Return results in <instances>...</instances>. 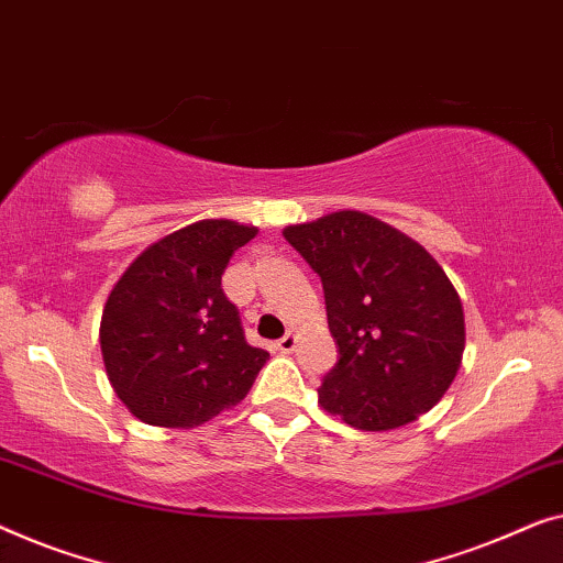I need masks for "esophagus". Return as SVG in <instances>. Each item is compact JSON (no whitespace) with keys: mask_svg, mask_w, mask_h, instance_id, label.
I'll use <instances>...</instances> for the list:
<instances>
[{"mask_svg":"<svg viewBox=\"0 0 563 563\" xmlns=\"http://www.w3.org/2000/svg\"><path fill=\"white\" fill-rule=\"evenodd\" d=\"M296 344H298V336L296 334H285L280 342H278V350L283 352V354H290L292 350H296Z\"/></svg>","mask_w":563,"mask_h":563,"instance_id":"esophagus-1","label":"esophagus"}]
</instances>
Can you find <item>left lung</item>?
Listing matches in <instances>:
<instances>
[{"mask_svg":"<svg viewBox=\"0 0 563 563\" xmlns=\"http://www.w3.org/2000/svg\"><path fill=\"white\" fill-rule=\"evenodd\" d=\"M319 273L336 367L319 402L360 431L418 421L454 383L464 354L462 298L416 240L362 211L283 229Z\"/></svg>","mask_w":563,"mask_h":563,"instance_id":"left-lung-1","label":"left lung"}]
</instances>
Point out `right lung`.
<instances>
[{
  "label": "right lung",
  "mask_w": 563,
  "mask_h": 563,
  "mask_svg": "<svg viewBox=\"0 0 563 563\" xmlns=\"http://www.w3.org/2000/svg\"><path fill=\"white\" fill-rule=\"evenodd\" d=\"M257 227L201 219L140 252L109 292L99 342L107 377L134 418L196 429L250 393L267 362L221 290L234 250Z\"/></svg>",
  "instance_id": "1"
}]
</instances>
